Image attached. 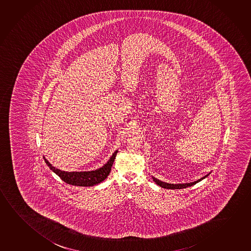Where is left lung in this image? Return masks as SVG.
Masks as SVG:
<instances>
[{"label":"left lung","mask_w":251,"mask_h":251,"mask_svg":"<svg viewBox=\"0 0 251 251\" xmlns=\"http://www.w3.org/2000/svg\"><path fill=\"white\" fill-rule=\"evenodd\" d=\"M209 174L208 175H206L205 176L203 177L200 178V179H198L197 181H193V182H186V183H177V184H174V183H168V182H165V181H161V180H159L157 178L154 177V176H152V179H153V181L157 184V185L161 186L162 188L163 189H185V188H188V187H191V186L195 185V184H197V182H199V181H201V180H203L206 177H208V176H209Z\"/></svg>","instance_id":"8db88e82"}]
</instances>
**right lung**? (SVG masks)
<instances>
[{
	"label": "right lung",
	"mask_w": 251,
	"mask_h": 251,
	"mask_svg": "<svg viewBox=\"0 0 251 251\" xmlns=\"http://www.w3.org/2000/svg\"><path fill=\"white\" fill-rule=\"evenodd\" d=\"M117 152L118 151H116L112 154L111 157L103 166L100 167V169L91 170V171H79V172L78 171H72V172L62 171L59 169H56L55 167L52 166V164H50L44 156L43 158L45 160L47 165L50 167V169L54 173L56 174L62 181H65L66 183L74 186H80V187H92V186L99 184L100 182L104 181L105 179L108 177L111 170L113 162L116 159Z\"/></svg>",
	"instance_id": "1"
}]
</instances>
